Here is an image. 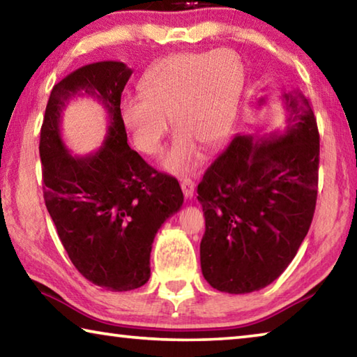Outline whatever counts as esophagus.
<instances>
[{"label":"esophagus","instance_id":"obj_1","mask_svg":"<svg viewBox=\"0 0 357 357\" xmlns=\"http://www.w3.org/2000/svg\"><path fill=\"white\" fill-rule=\"evenodd\" d=\"M181 189H183L185 198H192L193 192H195V183L190 178H184L181 181Z\"/></svg>","mask_w":357,"mask_h":357}]
</instances>
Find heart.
Listing matches in <instances>:
<instances>
[{
  "mask_svg": "<svg viewBox=\"0 0 357 357\" xmlns=\"http://www.w3.org/2000/svg\"><path fill=\"white\" fill-rule=\"evenodd\" d=\"M244 84V69L229 50L179 53L154 64L140 82L142 96L123 102L121 116L135 146L157 154L170 129L179 134L162 165L185 173L200 160V149H215L233 128Z\"/></svg>",
  "mask_w": 357,
  "mask_h": 357,
  "instance_id": "1",
  "label": "heart"
}]
</instances>
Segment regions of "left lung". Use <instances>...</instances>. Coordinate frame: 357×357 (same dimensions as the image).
<instances>
[{
    "label": "left lung",
    "mask_w": 357,
    "mask_h": 357,
    "mask_svg": "<svg viewBox=\"0 0 357 357\" xmlns=\"http://www.w3.org/2000/svg\"><path fill=\"white\" fill-rule=\"evenodd\" d=\"M285 126L236 135L198 184L206 231L202 273L223 293L273 283L298 253L315 213L319 135L309 99L282 94Z\"/></svg>",
    "instance_id": "8db88e82"
}]
</instances>
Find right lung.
<instances>
[{"label":"right lung","instance_id":"obj_1","mask_svg":"<svg viewBox=\"0 0 357 357\" xmlns=\"http://www.w3.org/2000/svg\"><path fill=\"white\" fill-rule=\"evenodd\" d=\"M130 75L119 61L70 72L52 89L39 143L45 206L63 247L84 279L113 291L149 280L155 234L184 203L178 181L128 144L121 94ZM77 95L98 100L109 121L102 146L84 156L72 155L61 135L62 112Z\"/></svg>","mask_w":357,"mask_h":357}]
</instances>
